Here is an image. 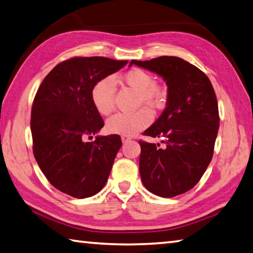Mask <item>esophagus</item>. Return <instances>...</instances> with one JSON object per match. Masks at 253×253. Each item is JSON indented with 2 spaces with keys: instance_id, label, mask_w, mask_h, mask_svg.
Segmentation results:
<instances>
[{
  "instance_id": "esophagus-1",
  "label": "esophagus",
  "mask_w": 253,
  "mask_h": 253,
  "mask_svg": "<svg viewBox=\"0 0 253 253\" xmlns=\"http://www.w3.org/2000/svg\"><path fill=\"white\" fill-rule=\"evenodd\" d=\"M131 138H130V137L129 136H126V135H123L122 136V141L123 142H127V141H129Z\"/></svg>"
}]
</instances>
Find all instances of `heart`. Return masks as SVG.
I'll return each instance as SVG.
<instances>
[{"instance_id": "obj_1", "label": "heart", "mask_w": 253, "mask_h": 253, "mask_svg": "<svg viewBox=\"0 0 253 253\" xmlns=\"http://www.w3.org/2000/svg\"><path fill=\"white\" fill-rule=\"evenodd\" d=\"M123 81L132 89L138 91L139 103L151 107H159L166 99V89L155 83L153 75L140 68H132L123 75ZM116 85L113 77L106 76L94 84L90 98L94 107L100 115L107 116L115 107ZM153 122V113L149 108L142 107L134 113H117L108 119L106 129L111 134L132 136L144 129Z\"/></svg>"}]
</instances>
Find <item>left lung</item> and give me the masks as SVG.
Masks as SVG:
<instances>
[{"instance_id":"8db88e82","label":"left lung","mask_w":253,"mask_h":253,"mask_svg":"<svg viewBox=\"0 0 253 253\" xmlns=\"http://www.w3.org/2000/svg\"><path fill=\"white\" fill-rule=\"evenodd\" d=\"M132 64L162 76L167 106L144 135L164 137L160 144L139 140V172L147 190L172 198L194 188L212 159L219 128L218 102L210 80L185 59L160 56Z\"/></svg>"}]
</instances>
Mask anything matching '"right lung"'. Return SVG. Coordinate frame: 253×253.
Here are the masks:
<instances>
[{"label":"right lung","mask_w":253,"mask_h":253,"mask_svg":"<svg viewBox=\"0 0 253 253\" xmlns=\"http://www.w3.org/2000/svg\"><path fill=\"white\" fill-rule=\"evenodd\" d=\"M128 61L73 57L57 64L39 87L32 106L33 154L52 185L74 198L103 189L122 147L118 135H93L104 126L90 98L94 84Z\"/></svg>","instance_id":"right-lung-1"}]
</instances>
